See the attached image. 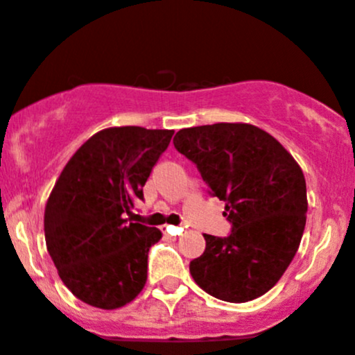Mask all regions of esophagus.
Masks as SVG:
<instances>
[{
	"label": "esophagus",
	"mask_w": 355,
	"mask_h": 355,
	"mask_svg": "<svg viewBox=\"0 0 355 355\" xmlns=\"http://www.w3.org/2000/svg\"><path fill=\"white\" fill-rule=\"evenodd\" d=\"M163 230L166 236H171V237H178L182 232H184V229H182V227H173V225L163 227Z\"/></svg>",
	"instance_id": "1"
}]
</instances>
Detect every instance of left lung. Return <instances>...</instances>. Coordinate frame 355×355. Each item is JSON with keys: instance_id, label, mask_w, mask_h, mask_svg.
<instances>
[{"instance_id": "left-lung-1", "label": "left lung", "mask_w": 355, "mask_h": 355, "mask_svg": "<svg viewBox=\"0 0 355 355\" xmlns=\"http://www.w3.org/2000/svg\"><path fill=\"white\" fill-rule=\"evenodd\" d=\"M173 144L225 201L223 215L232 223L227 237L205 234L206 250L189 265L191 276L218 300L261 297L300 246L309 206L304 171L270 133L248 123L184 128Z\"/></svg>"}]
</instances>
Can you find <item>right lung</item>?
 <instances>
[{"label":"right lung","instance_id":"right-lung-1","mask_svg":"<svg viewBox=\"0 0 355 355\" xmlns=\"http://www.w3.org/2000/svg\"><path fill=\"white\" fill-rule=\"evenodd\" d=\"M173 130L112 126L86 140L44 206V239L62 283L92 307L112 311L139 297L149 248L161 230L132 222L135 199Z\"/></svg>","mask_w":355,"mask_h":355}]
</instances>
